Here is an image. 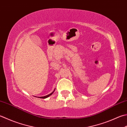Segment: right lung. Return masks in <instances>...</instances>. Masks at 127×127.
Here are the masks:
<instances>
[{
	"instance_id": "right-lung-1",
	"label": "right lung",
	"mask_w": 127,
	"mask_h": 127,
	"mask_svg": "<svg viewBox=\"0 0 127 127\" xmlns=\"http://www.w3.org/2000/svg\"><path fill=\"white\" fill-rule=\"evenodd\" d=\"M54 91H55V90H54L53 92H52V93H51L50 94H49V95H47V96H42V97H39V98H47V97H48L49 96H51L52 94H53L54 92Z\"/></svg>"
}]
</instances>
